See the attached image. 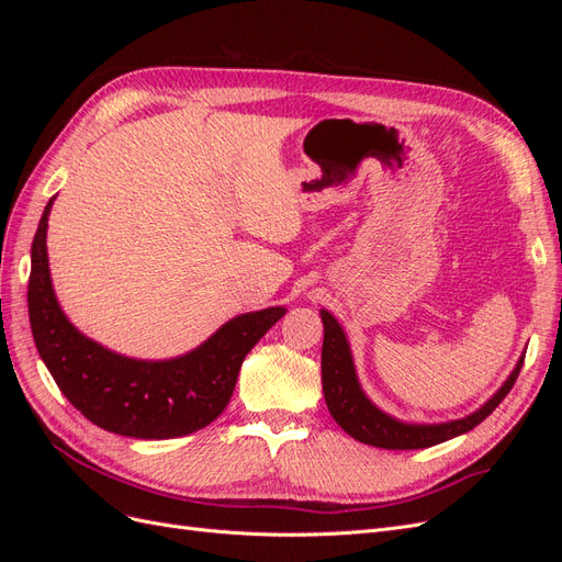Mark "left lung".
<instances>
[{
  "mask_svg": "<svg viewBox=\"0 0 562 562\" xmlns=\"http://www.w3.org/2000/svg\"><path fill=\"white\" fill-rule=\"evenodd\" d=\"M323 321V349H321V380H323V396H326L328 411L333 419L342 427L351 438L361 440L366 446L386 448V450H419L431 448L471 431L495 411V407L506 398L508 391L516 384L518 372L522 368V356L516 363L514 372L502 384V389L492 396L479 411L469 417L452 419L443 424H405L382 413L378 405L363 394L353 370L351 349L347 335L339 326L337 318L321 310Z\"/></svg>",
  "mask_w": 562,
  "mask_h": 562,
  "instance_id": "obj_1",
  "label": "left lung"
}]
</instances>
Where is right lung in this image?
Instances as JSON below:
<instances>
[{
    "label": "right lung",
    "mask_w": 562,
    "mask_h": 562,
    "mask_svg": "<svg viewBox=\"0 0 562 562\" xmlns=\"http://www.w3.org/2000/svg\"><path fill=\"white\" fill-rule=\"evenodd\" d=\"M54 199L32 241L27 283L32 337L50 378L83 417L119 436L176 438L209 427L227 407L246 353L285 310L236 316L194 351L168 361H138L100 347L67 321L50 285L46 229Z\"/></svg>",
    "instance_id": "right-lung-1"
}]
</instances>
